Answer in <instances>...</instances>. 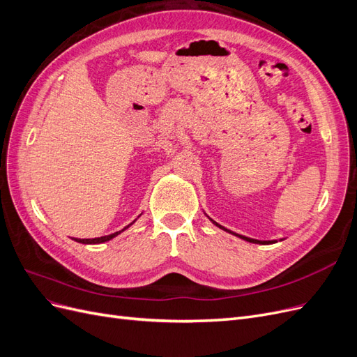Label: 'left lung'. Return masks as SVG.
Returning a JSON list of instances; mask_svg holds the SVG:
<instances>
[{"label":"left lung","instance_id":"1","mask_svg":"<svg viewBox=\"0 0 357 357\" xmlns=\"http://www.w3.org/2000/svg\"><path fill=\"white\" fill-rule=\"evenodd\" d=\"M211 222H213V220H211ZM213 223H214L215 226H219V228H220V229L226 231V229L223 228V226H220L219 223H215V222H213ZM240 236H241V238H243V240H245V241H248V243H255V244H274V243H277V241H274V240H273V241H259V240H253V238H248V236H243V235H240Z\"/></svg>","mask_w":357,"mask_h":357}]
</instances>
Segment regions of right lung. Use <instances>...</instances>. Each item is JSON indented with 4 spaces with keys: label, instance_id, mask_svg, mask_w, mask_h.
I'll return each instance as SVG.
<instances>
[{
    "label": "right lung",
    "instance_id": "add662e5",
    "mask_svg": "<svg viewBox=\"0 0 357 357\" xmlns=\"http://www.w3.org/2000/svg\"><path fill=\"white\" fill-rule=\"evenodd\" d=\"M137 220V219H135ZM134 220V222H135ZM132 222V223H134ZM132 223H129L128 226H125V228L122 229V231H119V232H114V234H110V235H105V236H100V238H83V240H80V238H73L74 241H77V243H82V244H100V243H105V241H110L112 238H114L116 235H119L121 232H123L125 229H128L129 226H131Z\"/></svg>",
    "mask_w": 357,
    "mask_h": 357
}]
</instances>
